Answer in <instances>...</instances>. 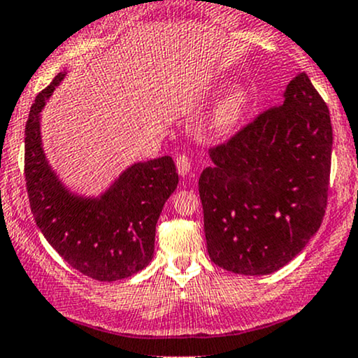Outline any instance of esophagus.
<instances>
[{
	"label": "esophagus",
	"mask_w": 358,
	"mask_h": 358,
	"mask_svg": "<svg viewBox=\"0 0 358 358\" xmlns=\"http://www.w3.org/2000/svg\"><path fill=\"white\" fill-rule=\"evenodd\" d=\"M176 170H178V173L182 176H187L188 173H190L192 170V162L190 158H188L187 155H180L176 156Z\"/></svg>",
	"instance_id": "34e87169"
}]
</instances>
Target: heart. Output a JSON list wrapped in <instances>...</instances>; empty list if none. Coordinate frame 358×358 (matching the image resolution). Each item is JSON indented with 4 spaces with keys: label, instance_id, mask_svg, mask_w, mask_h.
Masks as SVG:
<instances>
[{
    "label": "heart",
    "instance_id": "b5f03b06",
    "mask_svg": "<svg viewBox=\"0 0 358 358\" xmlns=\"http://www.w3.org/2000/svg\"><path fill=\"white\" fill-rule=\"evenodd\" d=\"M245 108H248V92L241 85H236L212 109L208 119V127L212 133L219 136L231 133L241 121Z\"/></svg>",
    "mask_w": 358,
    "mask_h": 358
}]
</instances>
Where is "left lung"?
Wrapping results in <instances>:
<instances>
[{
	"instance_id": "8db88e82",
	"label": "left lung",
	"mask_w": 358,
	"mask_h": 358,
	"mask_svg": "<svg viewBox=\"0 0 358 358\" xmlns=\"http://www.w3.org/2000/svg\"><path fill=\"white\" fill-rule=\"evenodd\" d=\"M331 145L327 104L299 72L281 106L210 148L199 192L212 262L261 276L296 257L322 225Z\"/></svg>"
}]
</instances>
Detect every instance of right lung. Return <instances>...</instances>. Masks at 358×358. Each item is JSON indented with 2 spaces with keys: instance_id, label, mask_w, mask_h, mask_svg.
<instances>
[{
  "instance_id": "obj_1",
  "label": "right lung",
  "mask_w": 358,
  "mask_h": 358,
  "mask_svg": "<svg viewBox=\"0 0 358 358\" xmlns=\"http://www.w3.org/2000/svg\"><path fill=\"white\" fill-rule=\"evenodd\" d=\"M65 73L36 96L24 127V180L36 225L73 269L117 281L153 259L156 222L178 185L170 156L134 163L97 199L69 192L45 158L40 113Z\"/></svg>"
}]
</instances>
